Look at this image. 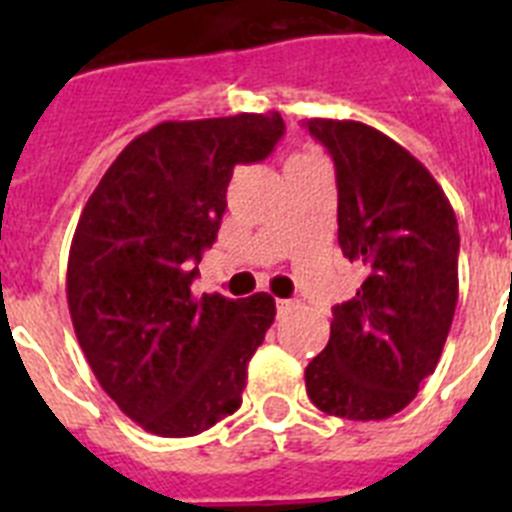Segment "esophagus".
I'll return each instance as SVG.
<instances>
[{
    "instance_id": "1",
    "label": "esophagus",
    "mask_w": 512,
    "mask_h": 512,
    "mask_svg": "<svg viewBox=\"0 0 512 512\" xmlns=\"http://www.w3.org/2000/svg\"><path fill=\"white\" fill-rule=\"evenodd\" d=\"M292 307H295V302H292V300H277V312H279V315H287V312L292 310Z\"/></svg>"
}]
</instances>
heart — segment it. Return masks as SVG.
Listing matches in <instances>:
<instances>
[{
    "instance_id": "1",
    "label": "heart",
    "mask_w": 512,
    "mask_h": 512,
    "mask_svg": "<svg viewBox=\"0 0 512 512\" xmlns=\"http://www.w3.org/2000/svg\"><path fill=\"white\" fill-rule=\"evenodd\" d=\"M305 161H318L315 156H307V153H297V156L289 158V164L287 166H295V164H305Z\"/></svg>"
}]
</instances>
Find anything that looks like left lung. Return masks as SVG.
Wrapping results in <instances>:
<instances>
[{"instance_id": "obj_1", "label": "left lung", "mask_w": 512, "mask_h": 512, "mask_svg": "<svg viewBox=\"0 0 512 512\" xmlns=\"http://www.w3.org/2000/svg\"><path fill=\"white\" fill-rule=\"evenodd\" d=\"M305 128L336 166L338 246L366 277L333 307L330 341L305 369L312 405L348 420L408 408L441 359L459 300V225L431 171L354 120Z\"/></svg>"}]
</instances>
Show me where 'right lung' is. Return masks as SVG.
<instances>
[{"instance_id":"add662e5","label":"right lung","mask_w":512,"mask_h":512,"mask_svg":"<svg viewBox=\"0 0 512 512\" xmlns=\"http://www.w3.org/2000/svg\"><path fill=\"white\" fill-rule=\"evenodd\" d=\"M279 112L161 122L122 148L76 225L71 323L102 390L140 428L197 436L241 408L246 369L274 323L266 292L192 295L235 166L264 161Z\"/></svg>"}]
</instances>
